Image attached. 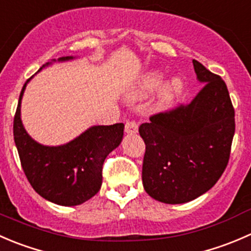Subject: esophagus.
I'll return each instance as SVG.
<instances>
[{
  "mask_svg": "<svg viewBox=\"0 0 251 251\" xmlns=\"http://www.w3.org/2000/svg\"><path fill=\"white\" fill-rule=\"evenodd\" d=\"M126 133L128 134H135L138 131V123L134 122V121H130V122H126L125 126Z\"/></svg>",
  "mask_w": 251,
  "mask_h": 251,
  "instance_id": "obj_1",
  "label": "esophagus"
}]
</instances>
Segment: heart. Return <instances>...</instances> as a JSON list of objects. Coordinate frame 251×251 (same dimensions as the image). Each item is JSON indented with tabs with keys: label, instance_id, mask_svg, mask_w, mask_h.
Listing matches in <instances>:
<instances>
[{
	"label": "heart",
	"instance_id": "b5f03b06",
	"mask_svg": "<svg viewBox=\"0 0 251 251\" xmlns=\"http://www.w3.org/2000/svg\"><path fill=\"white\" fill-rule=\"evenodd\" d=\"M162 74L158 73V72H151V73H148L146 75H144L141 78V80L139 81L138 85L135 86V89L131 93V98H141V96L146 95V94L151 93V91L155 90L156 88H158L161 83H162ZM182 83L178 79H175V80L171 81L167 85V88L165 89V96L166 100H171V99L175 98L177 94H179L182 91Z\"/></svg>",
	"mask_w": 251,
	"mask_h": 251
}]
</instances>
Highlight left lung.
<instances>
[{
	"instance_id": "8db88e82",
	"label": "left lung",
	"mask_w": 251,
	"mask_h": 251,
	"mask_svg": "<svg viewBox=\"0 0 251 251\" xmlns=\"http://www.w3.org/2000/svg\"><path fill=\"white\" fill-rule=\"evenodd\" d=\"M193 64L204 83L197 96L139 126L145 143L144 189L166 204L192 201L217 183L235 130L234 107L223 79L195 59Z\"/></svg>"
}]
</instances>
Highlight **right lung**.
Instances as JSON below:
<instances>
[{"label":"right lung","mask_w":251,"mask_h":251,"mask_svg":"<svg viewBox=\"0 0 251 251\" xmlns=\"http://www.w3.org/2000/svg\"><path fill=\"white\" fill-rule=\"evenodd\" d=\"M29 80L21 91L13 121L14 143L24 173L44 199L63 206L83 204L100 190L103 161L122 141L125 125L95 126L66 145H41L28 135L21 120V100Z\"/></svg>","instance_id":"obj_1"}]
</instances>
